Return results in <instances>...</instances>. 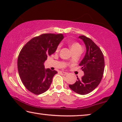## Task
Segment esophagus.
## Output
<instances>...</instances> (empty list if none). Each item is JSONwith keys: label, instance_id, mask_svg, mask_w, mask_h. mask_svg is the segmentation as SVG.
Segmentation results:
<instances>
[{"label": "esophagus", "instance_id": "34e87169", "mask_svg": "<svg viewBox=\"0 0 122 122\" xmlns=\"http://www.w3.org/2000/svg\"><path fill=\"white\" fill-rule=\"evenodd\" d=\"M60 73L64 75H66L68 74V73H67V72H65V71H60Z\"/></svg>", "mask_w": 122, "mask_h": 122}]
</instances>
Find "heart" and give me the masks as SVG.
I'll return each instance as SVG.
<instances>
[{"label": "heart", "mask_w": 122, "mask_h": 122, "mask_svg": "<svg viewBox=\"0 0 122 122\" xmlns=\"http://www.w3.org/2000/svg\"><path fill=\"white\" fill-rule=\"evenodd\" d=\"M60 48V45L57 47V51H59ZM71 48L72 51H77L78 50V49H82V46L80 45L79 43L78 42H74L71 45Z\"/></svg>", "instance_id": "1"}]
</instances>
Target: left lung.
Instances as JSON below:
<instances>
[{
	"mask_svg": "<svg viewBox=\"0 0 122 122\" xmlns=\"http://www.w3.org/2000/svg\"><path fill=\"white\" fill-rule=\"evenodd\" d=\"M78 38L83 41L86 53L79 66L84 71L81 79L77 78L74 84H69L71 89L80 95L89 94L94 90L102 80L104 70V59L101 49L92 39L84 36Z\"/></svg>",
	"mask_w": 122,
	"mask_h": 122,
	"instance_id": "obj_1",
	"label": "left lung"
}]
</instances>
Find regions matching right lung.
<instances>
[{"instance_id":"1","label":"right lung","mask_w":122,"mask_h":122,"mask_svg":"<svg viewBox=\"0 0 122 122\" xmlns=\"http://www.w3.org/2000/svg\"><path fill=\"white\" fill-rule=\"evenodd\" d=\"M63 38L62 34H43L32 38L21 49L18 58V73L24 86L32 93L42 94L50 87L57 72L45 69L44 62Z\"/></svg>"}]
</instances>
